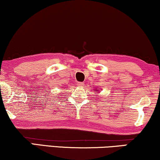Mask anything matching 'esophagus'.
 <instances>
[{
  "label": "esophagus",
  "mask_w": 160,
  "mask_h": 160,
  "mask_svg": "<svg viewBox=\"0 0 160 160\" xmlns=\"http://www.w3.org/2000/svg\"><path fill=\"white\" fill-rule=\"evenodd\" d=\"M84 82H77V85L78 87H82L84 86Z\"/></svg>",
  "instance_id": "obj_1"
}]
</instances>
